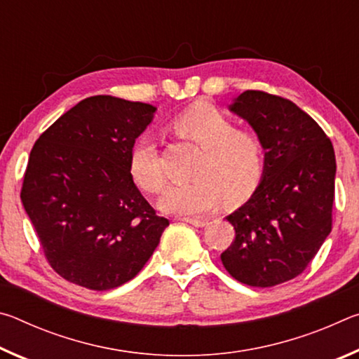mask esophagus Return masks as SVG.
I'll use <instances>...</instances> for the list:
<instances>
[{"instance_id": "obj_1", "label": "esophagus", "mask_w": 359, "mask_h": 359, "mask_svg": "<svg viewBox=\"0 0 359 359\" xmlns=\"http://www.w3.org/2000/svg\"><path fill=\"white\" fill-rule=\"evenodd\" d=\"M180 220L185 223H190V224H193V226H198V228H203L208 224V220H205V218H199V217H184V218H180Z\"/></svg>"}]
</instances>
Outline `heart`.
Wrapping results in <instances>:
<instances>
[{"instance_id":"b5f03b06","label":"heart","mask_w":359,"mask_h":359,"mask_svg":"<svg viewBox=\"0 0 359 359\" xmlns=\"http://www.w3.org/2000/svg\"><path fill=\"white\" fill-rule=\"evenodd\" d=\"M175 136L203 149L194 168L196 179L169 188L160 205L172 214L196 215L217 209L224 193L241 199L250 193L264 171V144L257 131L238 128L217 107L199 102L169 121ZM130 172L144 191L156 194L166 187V172L156 141L141 135L131 145Z\"/></svg>"}]
</instances>
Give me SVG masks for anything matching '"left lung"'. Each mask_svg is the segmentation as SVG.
<instances>
[{
  "instance_id": "left-lung-1",
  "label": "left lung",
  "mask_w": 359,
  "mask_h": 359,
  "mask_svg": "<svg viewBox=\"0 0 359 359\" xmlns=\"http://www.w3.org/2000/svg\"><path fill=\"white\" fill-rule=\"evenodd\" d=\"M263 139V180L226 220L236 238L222 253L231 277L269 288L307 269L332 229L334 149L311 115L293 101L247 90L231 106Z\"/></svg>"
}]
</instances>
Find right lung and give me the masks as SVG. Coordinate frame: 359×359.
<instances>
[{"instance_id": "add662e5", "label": "right lung", "mask_w": 359, "mask_h": 359, "mask_svg": "<svg viewBox=\"0 0 359 359\" xmlns=\"http://www.w3.org/2000/svg\"><path fill=\"white\" fill-rule=\"evenodd\" d=\"M155 107L90 96L34 142L20 198L47 263L79 287L106 291L135 278L160 242L156 215L133 182L130 150Z\"/></svg>"}]
</instances>
